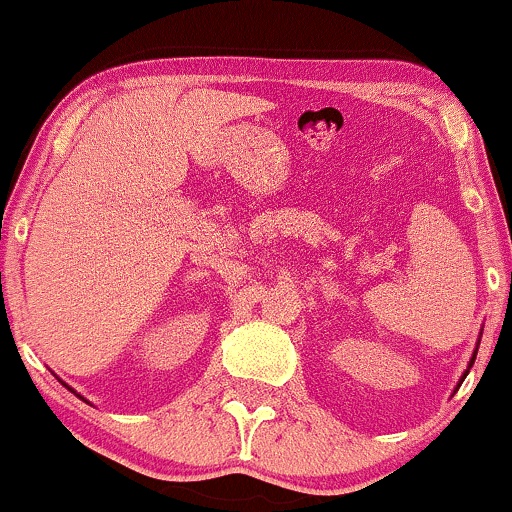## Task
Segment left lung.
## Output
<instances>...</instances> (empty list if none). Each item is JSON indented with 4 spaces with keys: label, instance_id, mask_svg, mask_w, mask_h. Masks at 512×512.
<instances>
[{
    "label": "left lung",
    "instance_id": "left-lung-1",
    "mask_svg": "<svg viewBox=\"0 0 512 512\" xmlns=\"http://www.w3.org/2000/svg\"><path fill=\"white\" fill-rule=\"evenodd\" d=\"M474 358H477V351H474L472 361H469V368H472V366H474ZM467 373H469V370H464V375H462V378H467Z\"/></svg>",
    "mask_w": 512,
    "mask_h": 512
}]
</instances>
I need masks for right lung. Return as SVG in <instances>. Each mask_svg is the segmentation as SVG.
I'll return each instance as SVG.
<instances>
[{
    "label": "right lung",
    "mask_w": 512,
    "mask_h": 512,
    "mask_svg": "<svg viewBox=\"0 0 512 512\" xmlns=\"http://www.w3.org/2000/svg\"><path fill=\"white\" fill-rule=\"evenodd\" d=\"M57 380H60V378H57ZM60 383H62L64 387H67V390H72V387H69L67 383H64V380H60ZM72 392H74V395H76V397H79V399H84V397H81V395H79V392H76V390H72ZM84 402H88V399H84Z\"/></svg>",
    "instance_id": "obj_1"
}]
</instances>
